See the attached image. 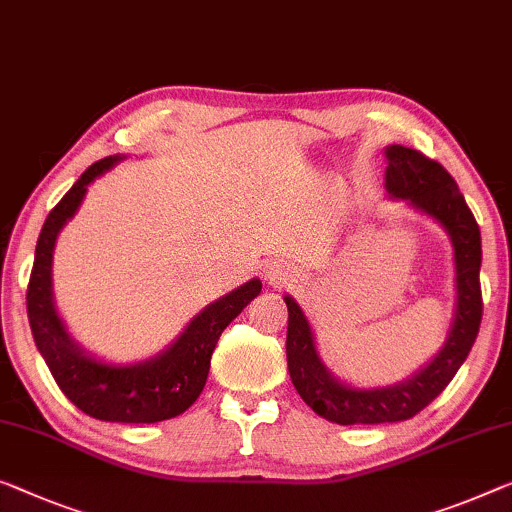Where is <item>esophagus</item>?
I'll return each instance as SVG.
<instances>
[{
    "mask_svg": "<svg viewBox=\"0 0 512 512\" xmlns=\"http://www.w3.org/2000/svg\"><path fill=\"white\" fill-rule=\"evenodd\" d=\"M264 278L271 282V285H276V287H282V285H287L289 280H292V276H289V271L285 269V266L282 264H269L264 269Z\"/></svg>",
    "mask_w": 512,
    "mask_h": 512,
    "instance_id": "1",
    "label": "esophagus"
}]
</instances>
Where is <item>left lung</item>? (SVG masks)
Here are the masks:
<instances>
[{
  "label": "left lung",
  "mask_w": 512,
  "mask_h": 512,
  "mask_svg": "<svg viewBox=\"0 0 512 512\" xmlns=\"http://www.w3.org/2000/svg\"><path fill=\"white\" fill-rule=\"evenodd\" d=\"M386 193L404 200L444 227L453 243L455 312L444 347L430 363L393 386L358 388L333 377L317 352L308 317L292 296L287 303V368L303 402L326 421L338 425H377L414 418L444 388L467 361L483 317L480 296V230L455 179L437 160L402 144L386 147Z\"/></svg>",
  "instance_id": "1"
}]
</instances>
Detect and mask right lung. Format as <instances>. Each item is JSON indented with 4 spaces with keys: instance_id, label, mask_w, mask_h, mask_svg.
I'll use <instances>...</instances> for the list:
<instances>
[{
    "instance_id": "right-lung-1",
    "label": "right lung",
    "mask_w": 512,
    "mask_h": 512,
    "mask_svg": "<svg viewBox=\"0 0 512 512\" xmlns=\"http://www.w3.org/2000/svg\"><path fill=\"white\" fill-rule=\"evenodd\" d=\"M126 156L98 160L73 183L45 218L36 241L34 269L27 287V315L38 352L45 358L61 393L87 416L108 423H158L186 411L207 384L211 354L234 317L262 292V280L220 296L190 319L179 338L163 352L140 363H110L89 354L68 333L52 294V253L64 225L75 216L87 186Z\"/></svg>"
}]
</instances>
